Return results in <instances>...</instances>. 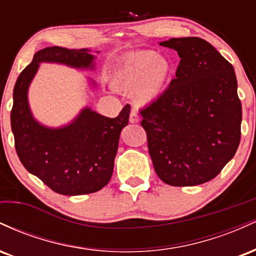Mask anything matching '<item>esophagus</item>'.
I'll use <instances>...</instances> for the list:
<instances>
[{
    "label": "esophagus",
    "instance_id": "34e87169",
    "mask_svg": "<svg viewBox=\"0 0 256 256\" xmlns=\"http://www.w3.org/2000/svg\"><path fill=\"white\" fill-rule=\"evenodd\" d=\"M140 122V116H138L137 110H131L130 113V122L134 124V122Z\"/></svg>",
    "mask_w": 256,
    "mask_h": 256
}]
</instances>
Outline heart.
<instances>
[{"instance_id":"obj_1","label":"heart","mask_w":256,"mask_h":256,"mask_svg":"<svg viewBox=\"0 0 256 256\" xmlns=\"http://www.w3.org/2000/svg\"><path fill=\"white\" fill-rule=\"evenodd\" d=\"M171 64L154 52H140L131 55L119 64L114 74V85L120 90H136L142 104L156 100L166 89Z\"/></svg>"}]
</instances>
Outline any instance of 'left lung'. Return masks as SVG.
Wrapping results in <instances>:
<instances>
[{"label": "left lung", "instance_id": "left-lung-1", "mask_svg": "<svg viewBox=\"0 0 256 256\" xmlns=\"http://www.w3.org/2000/svg\"><path fill=\"white\" fill-rule=\"evenodd\" d=\"M160 46L174 49L180 62L168 89L140 110L149 154L164 183L204 184L240 146L242 106L234 70L202 38H171Z\"/></svg>", "mask_w": 256, "mask_h": 256}]
</instances>
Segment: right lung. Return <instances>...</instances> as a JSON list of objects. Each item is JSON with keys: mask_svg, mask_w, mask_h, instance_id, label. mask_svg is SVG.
Wrapping results in <instances>:
<instances>
[{"mask_svg": "<svg viewBox=\"0 0 256 256\" xmlns=\"http://www.w3.org/2000/svg\"><path fill=\"white\" fill-rule=\"evenodd\" d=\"M94 60L89 49L48 46L34 54L14 86L10 125L18 156L28 172L61 195L96 192L108 184L120 132L128 124L130 106H125L116 118H107L85 107L68 125L52 128L32 116L28 86L40 62L94 70Z\"/></svg>", "mask_w": 256, "mask_h": 256, "instance_id": "1", "label": "right lung"}]
</instances>
